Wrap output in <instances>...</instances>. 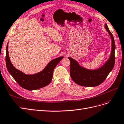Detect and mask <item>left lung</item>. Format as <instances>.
Masks as SVG:
<instances>
[{
  "label": "left lung",
  "mask_w": 124,
  "mask_h": 124,
  "mask_svg": "<svg viewBox=\"0 0 124 124\" xmlns=\"http://www.w3.org/2000/svg\"><path fill=\"white\" fill-rule=\"evenodd\" d=\"M105 28L109 34L112 45L109 58L101 66L97 69H87L79 64L75 59L68 57L70 62V77L79 85L87 87L98 86L105 80L113 69L115 64V42L113 36L106 23L105 24Z\"/></svg>",
  "instance_id": "left-lung-1"
}]
</instances>
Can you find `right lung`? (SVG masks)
Here are the masks:
<instances>
[{
	"label": "right lung",
	"mask_w": 124,
	"mask_h": 124,
	"mask_svg": "<svg viewBox=\"0 0 124 124\" xmlns=\"http://www.w3.org/2000/svg\"><path fill=\"white\" fill-rule=\"evenodd\" d=\"M6 49V62L8 70L20 86L29 91L38 90L48 85L53 79L54 68L64 58L61 56L52 60L41 71L27 75L16 69L12 64L9 55L8 43Z\"/></svg>",
	"instance_id": "obj_1"
}]
</instances>
